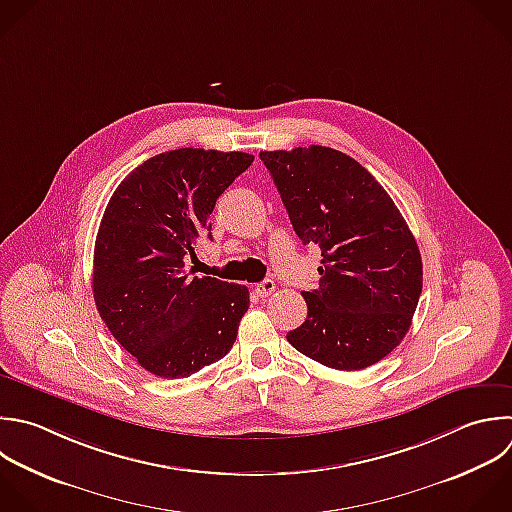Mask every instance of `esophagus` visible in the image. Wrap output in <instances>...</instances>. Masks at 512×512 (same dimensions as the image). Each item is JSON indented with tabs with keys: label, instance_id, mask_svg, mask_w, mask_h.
Here are the masks:
<instances>
[{
	"label": "esophagus",
	"instance_id": "obj_1",
	"mask_svg": "<svg viewBox=\"0 0 512 512\" xmlns=\"http://www.w3.org/2000/svg\"><path fill=\"white\" fill-rule=\"evenodd\" d=\"M274 290H276L274 280H264V282H260V284H256V286H254V292H256V296H260V298L270 296Z\"/></svg>",
	"mask_w": 512,
	"mask_h": 512
}]
</instances>
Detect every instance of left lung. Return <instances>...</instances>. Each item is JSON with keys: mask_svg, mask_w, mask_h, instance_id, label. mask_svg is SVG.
<instances>
[{"mask_svg": "<svg viewBox=\"0 0 512 512\" xmlns=\"http://www.w3.org/2000/svg\"><path fill=\"white\" fill-rule=\"evenodd\" d=\"M260 160L298 238L322 252L320 288L302 292L308 316L288 342L334 370L376 364L408 332L422 292L408 224L374 176L338 150L260 152Z\"/></svg>", "mask_w": 512, "mask_h": 512, "instance_id": "8db88e82", "label": "left lung"}]
</instances>
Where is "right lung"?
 Listing matches in <instances>:
<instances>
[{
    "mask_svg": "<svg viewBox=\"0 0 512 512\" xmlns=\"http://www.w3.org/2000/svg\"><path fill=\"white\" fill-rule=\"evenodd\" d=\"M254 156L180 148L138 166L110 198L94 248V300L112 336L148 372L186 378L224 358L248 288L192 276L186 260Z\"/></svg>",
    "mask_w": 512,
    "mask_h": 512,
    "instance_id": "add662e5",
    "label": "right lung"
}]
</instances>
